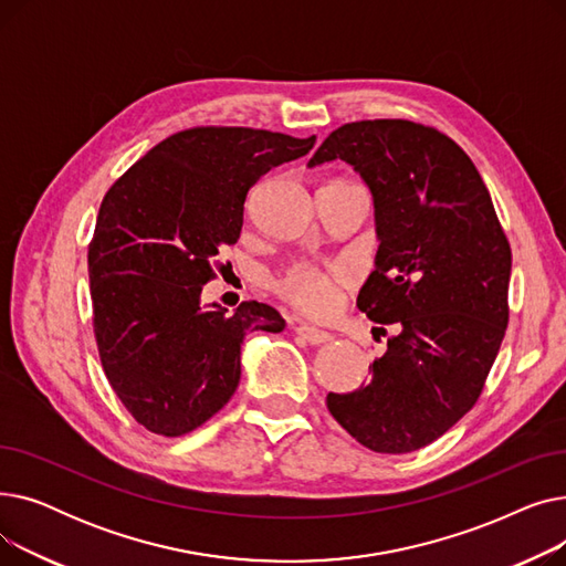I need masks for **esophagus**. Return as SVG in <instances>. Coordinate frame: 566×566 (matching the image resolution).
I'll return each instance as SVG.
<instances>
[{
	"instance_id": "esophagus-1",
	"label": "esophagus",
	"mask_w": 566,
	"mask_h": 566,
	"mask_svg": "<svg viewBox=\"0 0 566 566\" xmlns=\"http://www.w3.org/2000/svg\"><path fill=\"white\" fill-rule=\"evenodd\" d=\"M295 335L303 337L307 344H314V346L325 344V342L333 339L331 333L318 331V328H314V325H295Z\"/></svg>"
}]
</instances>
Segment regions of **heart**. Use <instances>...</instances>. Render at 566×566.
I'll list each match as a JSON object with an SVG mask.
<instances>
[{
  "label": "heart",
  "mask_w": 566,
  "mask_h": 566,
  "mask_svg": "<svg viewBox=\"0 0 566 566\" xmlns=\"http://www.w3.org/2000/svg\"><path fill=\"white\" fill-rule=\"evenodd\" d=\"M346 280V268L295 265L280 282V293L295 310L312 316L331 314L337 305V286Z\"/></svg>",
  "instance_id": "b5f03b06"
}]
</instances>
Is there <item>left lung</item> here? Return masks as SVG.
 Returning <instances> with one entry per match:
<instances>
[{
  "mask_svg": "<svg viewBox=\"0 0 566 566\" xmlns=\"http://www.w3.org/2000/svg\"><path fill=\"white\" fill-rule=\"evenodd\" d=\"M337 158L369 186L380 243L358 307L397 333L367 382L325 401L371 452L406 454L480 399L510 321L512 248L478 167L440 130L406 118L346 124L310 167Z\"/></svg>",
  "mask_w": 566,
  "mask_h": 566,
  "instance_id": "left-lung-1",
  "label": "left lung"
}]
</instances>
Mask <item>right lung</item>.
Returning a JSON list of instances; mask_svg holds the SVG:
<instances>
[{
    "label": "right lung",
    "mask_w": 566,
    "mask_h": 566,
    "mask_svg": "<svg viewBox=\"0 0 566 566\" xmlns=\"http://www.w3.org/2000/svg\"><path fill=\"white\" fill-rule=\"evenodd\" d=\"M307 139L206 126L156 144L103 197L88 243L94 335L105 376L151 433L195 431L233 397L250 331L282 333L271 305L233 314L201 305L211 259L243 229V203L263 174L312 151Z\"/></svg>",
    "instance_id": "obj_1"
}]
</instances>
